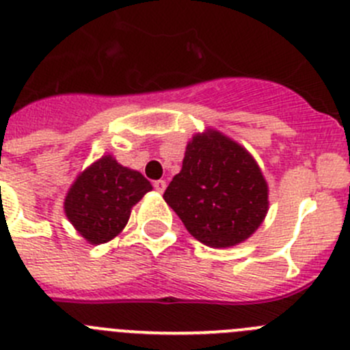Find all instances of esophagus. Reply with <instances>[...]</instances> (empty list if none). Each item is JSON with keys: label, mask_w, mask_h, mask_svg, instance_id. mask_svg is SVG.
I'll use <instances>...</instances> for the list:
<instances>
[{"label": "esophagus", "mask_w": 350, "mask_h": 350, "mask_svg": "<svg viewBox=\"0 0 350 350\" xmlns=\"http://www.w3.org/2000/svg\"><path fill=\"white\" fill-rule=\"evenodd\" d=\"M165 186H167V185H165V181H164V179H157V181H154V188L157 189L159 193H164Z\"/></svg>", "instance_id": "34e87169"}]
</instances>
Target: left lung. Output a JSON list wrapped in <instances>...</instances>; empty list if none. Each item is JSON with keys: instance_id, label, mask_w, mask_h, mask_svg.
Wrapping results in <instances>:
<instances>
[{"instance_id": "obj_1", "label": "left lung", "mask_w": 350, "mask_h": 350, "mask_svg": "<svg viewBox=\"0 0 350 350\" xmlns=\"http://www.w3.org/2000/svg\"><path fill=\"white\" fill-rule=\"evenodd\" d=\"M164 200L189 234L212 247L243 243L269 210V189L258 164L219 131L193 137Z\"/></svg>"}]
</instances>
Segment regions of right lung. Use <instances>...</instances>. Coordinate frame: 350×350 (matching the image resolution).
Returning <instances> with one entry per match:
<instances>
[{"label": "right lung", "mask_w": 350, "mask_h": 350, "mask_svg": "<svg viewBox=\"0 0 350 350\" xmlns=\"http://www.w3.org/2000/svg\"><path fill=\"white\" fill-rule=\"evenodd\" d=\"M150 189L140 172L106 155L78 176L64 200V212L85 239L103 244L123 230L131 206Z\"/></svg>", "instance_id": "obj_1"}]
</instances>
